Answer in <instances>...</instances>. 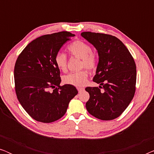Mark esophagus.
<instances>
[{"label": "esophagus", "mask_w": 154, "mask_h": 154, "mask_svg": "<svg viewBox=\"0 0 154 154\" xmlns=\"http://www.w3.org/2000/svg\"><path fill=\"white\" fill-rule=\"evenodd\" d=\"M77 90H78V91H79V92H81V91L84 90V88H77Z\"/></svg>", "instance_id": "34e87169"}]
</instances>
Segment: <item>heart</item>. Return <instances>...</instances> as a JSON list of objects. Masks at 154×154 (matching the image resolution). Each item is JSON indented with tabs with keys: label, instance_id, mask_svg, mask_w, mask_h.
<instances>
[{
	"label": "heart",
	"instance_id": "heart-1",
	"mask_svg": "<svg viewBox=\"0 0 154 154\" xmlns=\"http://www.w3.org/2000/svg\"><path fill=\"white\" fill-rule=\"evenodd\" d=\"M69 51L75 57L81 59V69L85 67L90 72L96 71L98 66V57L92 52L91 46L82 41H75L68 47ZM54 62L57 68L62 71H66L67 57L63 52L57 53L54 57ZM88 76L86 70H82L76 73H71L62 78L63 83L75 87H81L85 85Z\"/></svg>",
	"mask_w": 154,
	"mask_h": 154
}]
</instances>
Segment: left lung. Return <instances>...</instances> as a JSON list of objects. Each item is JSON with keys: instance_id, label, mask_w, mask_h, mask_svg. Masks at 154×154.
Returning <instances> with one entry per match:
<instances>
[{"instance_id": "left-lung-1", "label": "left lung", "mask_w": 154, "mask_h": 154, "mask_svg": "<svg viewBox=\"0 0 154 154\" xmlns=\"http://www.w3.org/2000/svg\"><path fill=\"white\" fill-rule=\"evenodd\" d=\"M81 35L93 45L99 55L93 81L100 85L85 88L90 94L86 109L98 119H116L128 106L135 92L137 71L134 59L116 37L89 31L81 33Z\"/></svg>"}]
</instances>
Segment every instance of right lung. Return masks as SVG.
<instances>
[{
    "label": "right lung",
    "mask_w": 154,
    "mask_h": 154,
    "mask_svg": "<svg viewBox=\"0 0 154 154\" xmlns=\"http://www.w3.org/2000/svg\"><path fill=\"white\" fill-rule=\"evenodd\" d=\"M74 35L68 31L42 35L29 43L17 57L14 70L16 94L35 121L52 123L61 119L78 94L73 85H60V71L54 62L62 46Z\"/></svg>",
    "instance_id": "1"
}]
</instances>
